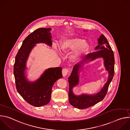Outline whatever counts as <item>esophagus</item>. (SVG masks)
<instances>
[{
	"instance_id": "esophagus-1",
	"label": "esophagus",
	"mask_w": 130,
	"mask_h": 130,
	"mask_svg": "<svg viewBox=\"0 0 130 130\" xmlns=\"http://www.w3.org/2000/svg\"><path fill=\"white\" fill-rule=\"evenodd\" d=\"M68 72V69L67 68H64L62 70V75L63 77H65Z\"/></svg>"
}]
</instances>
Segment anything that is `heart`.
<instances>
[{
    "label": "heart",
    "instance_id": "obj_1",
    "mask_svg": "<svg viewBox=\"0 0 130 130\" xmlns=\"http://www.w3.org/2000/svg\"><path fill=\"white\" fill-rule=\"evenodd\" d=\"M88 43L80 38L64 39L60 43V49L62 53L75 50L71 55V59L73 61L79 60L88 51Z\"/></svg>",
    "mask_w": 130,
    "mask_h": 130
}]
</instances>
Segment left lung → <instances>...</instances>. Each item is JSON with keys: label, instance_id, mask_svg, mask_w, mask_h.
Returning <instances> with one entry per match:
<instances>
[{"label": "left lung", "instance_id": "left-lung-1", "mask_svg": "<svg viewBox=\"0 0 130 130\" xmlns=\"http://www.w3.org/2000/svg\"><path fill=\"white\" fill-rule=\"evenodd\" d=\"M98 45L95 50L97 51L89 53L80 63L73 66L71 75L68 78L69 83V101L70 104L79 109H84L92 106L101 101L105 97L110 83L114 75L115 59L114 52L111 48L106 38L103 34H101L98 39ZM102 57L104 59V66L108 71V79L101 90L96 94L87 95L83 94L77 96L74 94L72 89L78 85L79 73L80 69L84 63L92 61L97 58Z\"/></svg>", "mask_w": 130, "mask_h": 130}]
</instances>
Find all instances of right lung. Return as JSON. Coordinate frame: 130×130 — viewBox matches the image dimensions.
Listing matches in <instances>:
<instances>
[{
    "instance_id": "1",
    "label": "right lung",
    "mask_w": 130,
    "mask_h": 130,
    "mask_svg": "<svg viewBox=\"0 0 130 130\" xmlns=\"http://www.w3.org/2000/svg\"><path fill=\"white\" fill-rule=\"evenodd\" d=\"M51 28H39L30 34L23 42L15 57L14 75L18 93L29 104L36 107L47 104L50 101L52 88L63 77L62 67L49 68L35 81L28 80L26 63L29 54L36 44L45 43L52 46Z\"/></svg>"
}]
</instances>
